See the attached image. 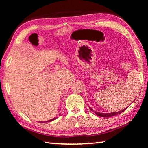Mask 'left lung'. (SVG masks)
Returning a JSON list of instances; mask_svg holds the SVG:
<instances>
[{
    "label": "left lung",
    "instance_id": "8db88e82",
    "mask_svg": "<svg viewBox=\"0 0 148 148\" xmlns=\"http://www.w3.org/2000/svg\"><path fill=\"white\" fill-rule=\"evenodd\" d=\"M89 109L91 110L92 112H94V113L96 114L97 116H98L99 117H110L115 116H116V115H118V114H120L121 113H122V112H123L125 110L127 109V108H125L121 110V111H119V112H112V113H101V112H97V111H95V110H92V108H91V107H89Z\"/></svg>",
    "mask_w": 148,
    "mask_h": 148
}]
</instances>
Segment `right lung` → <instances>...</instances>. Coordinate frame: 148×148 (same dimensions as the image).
Masks as SVG:
<instances>
[{
  "mask_svg": "<svg viewBox=\"0 0 148 148\" xmlns=\"http://www.w3.org/2000/svg\"><path fill=\"white\" fill-rule=\"evenodd\" d=\"M57 118V117H54V118L51 119H49V120H48V121H45V122H50V121H53V120L56 119ZM42 123H43V121H42Z\"/></svg>",
  "mask_w": 148,
  "mask_h": 148,
  "instance_id": "add662e5",
  "label": "right lung"
}]
</instances>
